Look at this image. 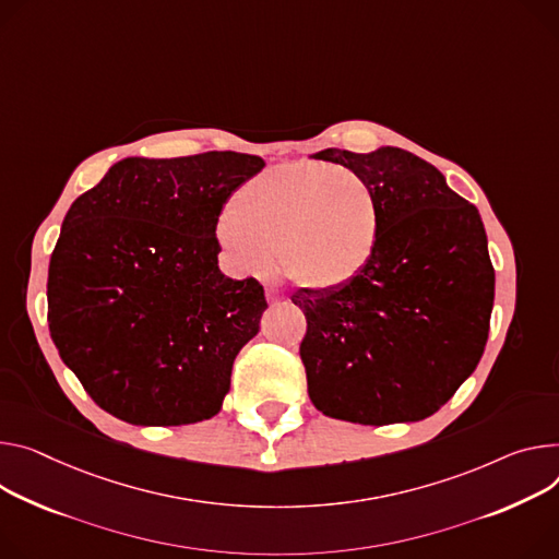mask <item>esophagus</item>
<instances>
[{
    "mask_svg": "<svg viewBox=\"0 0 559 559\" xmlns=\"http://www.w3.org/2000/svg\"><path fill=\"white\" fill-rule=\"evenodd\" d=\"M265 296H267V302H272V306H276V302H283V300H285V294L278 292V289H274V287H270V289L265 292Z\"/></svg>",
    "mask_w": 559,
    "mask_h": 559,
    "instance_id": "obj_1",
    "label": "esophagus"
}]
</instances>
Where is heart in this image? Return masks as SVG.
<instances>
[{"label": "heart", "instance_id": "obj_1", "mask_svg": "<svg viewBox=\"0 0 559 559\" xmlns=\"http://www.w3.org/2000/svg\"><path fill=\"white\" fill-rule=\"evenodd\" d=\"M379 200L366 178L321 163H287L240 185L216 236L242 274L281 265L310 289L359 276L379 240Z\"/></svg>", "mask_w": 559, "mask_h": 559}]
</instances>
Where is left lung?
<instances>
[{"label": "left lung", "instance_id": "obj_1", "mask_svg": "<svg viewBox=\"0 0 559 559\" xmlns=\"http://www.w3.org/2000/svg\"><path fill=\"white\" fill-rule=\"evenodd\" d=\"M374 189L379 240L359 276L292 296L308 319L300 343L317 411L364 426L435 415L477 368L495 270L475 205L411 151L325 148Z\"/></svg>", "mask_w": 559, "mask_h": 559}]
</instances>
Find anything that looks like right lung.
<instances>
[{
    "instance_id": "1",
    "label": "right lung",
    "mask_w": 559,
    "mask_h": 559,
    "mask_svg": "<svg viewBox=\"0 0 559 559\" xmlns=\"http://www.w3.org/2000/svg\"><path fill=\"white\" fill-rule=\"evenodd\" d=\"M263 167L236 151L124 158L67 212L48 265V330L109 415L187 426L221 413L267 300L257 278L221 272L216 225Z\"/></svg>"
}]
</instances>
